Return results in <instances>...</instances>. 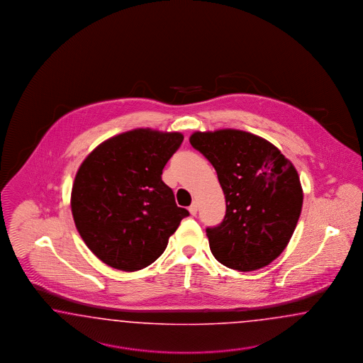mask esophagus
I'll list each match as a JSON object with an SVG mask.
<instances>
[{
    "label": "esophagus",
    "instance_id": "34e87169",
    "mask_svg": "<svg viewBox=\"0 0 363 363\" xmlns=\"http://www.w3.org/2000/svg\"><path fill=\"white\" fill-rule=\"evenodd\" d=\"M189 211H190V214H191V216H197V202H193V203L189 206Z\"/></svg>",
    "mask_w": 363,
    "mask_h": 363
}]
</instances>
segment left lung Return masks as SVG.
Returning a JSON list of instances; mask_svg holds the SVG:
<instances>
[{"mask_svg": "<svg viewBox=\"0 0 363 363\" xmlns=\"http://www.w3.org/2000/svg\"><path fill=\"white\" fill-rule=\"evenodd\" d=\"M190 143L216 169L226 199L225 218L206 229L216 259L240 272L273 262L285 250L302 210L294 165L273 143L235 129L193 133Z\"/></svg>", "mask_w": 363, "mask_h": 363, "instance_id": "8db88e82", "label": "left lung"}]
</instances>
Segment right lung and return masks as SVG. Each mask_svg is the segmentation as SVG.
<instances>
[{"mask_svg": "<svg viewBox=\"0 0 363 363\" xmlns=\"http://www.w3.org/2000/svg\"><path fill=\"white\" fill-rule=\"evenodd\" d=\"M182 141L181 133L134 129L99 145L79 166L72 214L81 238L104 264L122 272L153 264L189 216L161 178Z\"/></svg>", "mask_w": 363, "mask_h": 363, "instance_id": "right-lung-1", "label": "right lung"}]
</instances>
